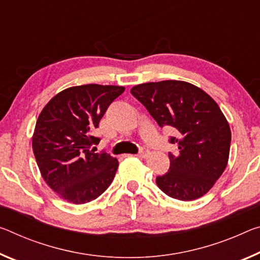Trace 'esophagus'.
I'll return each instance as SVG.
<instances>
[{
    "mask_svg": "<svg viewBox=\"0 0 260 260\" xmlns=\"http://www.w3.org/2000/svg\"><path fill=\"white\" fill-rule=\"evenodd\" d=\"M148 155H149V150H148L147 148H142V149L140 150V152L138 154L139 157H142V158L148 157Z\"/></svg>",
    "mask_w": 260,
    "mask_h": 260,
    "instance_id": "34e87169",
    "label": "esophagus"
}]
</instances>
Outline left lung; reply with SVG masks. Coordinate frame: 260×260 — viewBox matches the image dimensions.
I'll list each match as a JSON object with an SVG mask.
<instances>
[{
	"label": "left lung",
	"instance_id": "left-lung-1",
	"mask_svg": "<svg viewBox=\"0 0 260 260\" xmlns=\"http://www.w3.org/2000/svg\"><path fill=\"white\" fill-rule=\"evenodd\" d=\"M131 93L149 111L159 127H170L178 152L171 154L170 168L156 178L167 196L183 201L205 196L228 164L232 132L216 102L184 81L148 82L133 86Z\"/></svg>",
	"mask_w": 260,
	"mask_h": 260
}]
</instances>
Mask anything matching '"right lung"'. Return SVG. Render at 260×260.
I'll list each match as a JSON object with an SVG mask.
<instances>
[{"instance_id":"add662e5","label":"right lung","mask_w":260,"mask_h":260,"mask_svg":"<svg viewBox=\"0 0 260 260\" xmlns=\"http://www.w3.org/2000/svg\"><path fill=\"white\" fill-rule=\"evenodd\" d=\"M123 86L84 84L56 93L41 111L32 135V149L41 177L61 199L82 205L108 188L119 162L94 152L93 137L103 115Z\"/></svg>"}]
</instances>
